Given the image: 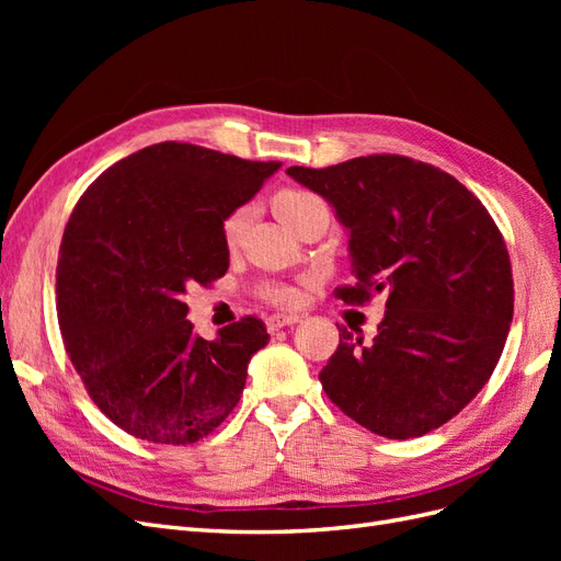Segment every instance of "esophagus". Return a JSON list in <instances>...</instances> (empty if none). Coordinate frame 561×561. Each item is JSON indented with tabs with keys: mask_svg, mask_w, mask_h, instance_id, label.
Wrapping results in <instances>:
<instances>
[{
	"mask_svg": "<svg viewBox=\"0 0 561 561\" xmlns=\"http://www.w3.org/2000/svg\"><path fill=\"white\" fill-rule=\"evenodd\" d=\"M299 320H301V316H297V313H274L266 318V328L271 334H274L287 325H295V322H299Z\"/></svg>",
	"mask_w": 561,
	"mask_h": 561,
	"instance_id": "34e87169",
	"label": "esophagus"
}]
</instances>
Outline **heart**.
<instances>
[{"label": "heart", "instance_id": "b5f03b06", "mask_svg": "<svg viewBox=\"0 0 561 561\" xmlns=\"http://www.w3.org/2000/svg\"><path fill=\"white\" fill-rule=\"evenodd\" d=\"M274 210L280 217V222L293 231L304 217H309L316 210H328V208H325V203H322V198H318L311 192L283 190L274 198ZM250 215H252L250 206H239L227 215L225 227H222L227 243L239 241V236L243 233V229L250 222ZM266 297L276 304H293V301H297V290L293 285H271L266 290Z\"/></svg>", "mask_w": 561, "mask_h": 561}]
</instances>
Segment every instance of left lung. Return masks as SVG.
Segmentation results:
<instances>
[{"label": "left lung", "instance_id": "left-lung-1", "mask_svg": "<svg viewBox=\"0 0 561 561\" xmlns=\"http://www.w3.org/2000/svg\"><path fill=\"white\" fill-rule=\"evenodd\" d=\"M285 173L325 198L348 233L355 285L334 295L388 297L371 344L339 328L320 371L328 398L388 439L439 428L489 381L511 330L513 268L494 219L456 178L407 157Z\"/></svg>", "mask_w": 561, "mask_h": 561}]
</instances>
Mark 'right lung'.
Instances as JSON below:
<instances>
[{"label":"right lung","mask_w":561,"mask_h":561,"mask_svg":"<svg viewBox=\"0 0 561 561\" xmlns=\"http://www.w3.org/2000/svg\"><path fill=\"white\" fill-rule=\"evenodd\" d=\"M278 168L161 142L107 168L79 198L56 268L60 334L122 431L192 445L239 404L248 363L268 344L264 322L241 318L208 342L182 297L227 274L225 219Z\"/></svg>","instance_id":"1"}]
</instances>
